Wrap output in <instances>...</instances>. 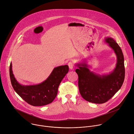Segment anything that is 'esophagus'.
<instances>
[{
  "mask_svg": "<svg viewBox=\"0 0 134 134\" xmlns=\"http://www.w3.org/2000/svg\"><path fill=\"white\" fill-rule=\"evenodd\" d=\"M68 66H69V69H71V70H72V69H73V67H74V64H73V63L71 62H69L68 64Z\"/></svg>",
  "mask_w": 134,
  "mask_h": 134,
  "instance_id": "1",
  "label": "esophagus"
}]
</instances>
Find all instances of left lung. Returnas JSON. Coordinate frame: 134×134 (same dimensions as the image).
I'll return each mask as SVG.
<instances>
[{
    "label": "left lung",
    "mask_w": 134,
    "mask_h": 134,
    "mask_svg": "<svg viewBox=\"0 0 134 134\" xmlns=\"http://www.w3.org/2000/svg\"><path fill=\"white\" fill-rule=\"evenodd\" d=\"M104 41L114 51L117 58L114 69L109 73L99 74L91 71L86 60L76 64L78 87L86 101L102 104L110 100L121 88L125 78L124 58L121 47L115 40L107 37Z\"/></svg>",
    "instance_id": "left-lung-1"
}]
</instances>
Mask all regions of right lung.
Masks as SVG:
<instances>
[{"label":"right lung","instance_id":"add662e5","mask_svg":"<svg viewBox=\"0 0 134 134\" xmlns=\"http://www.w3.org/2000/svg\"><path fill=\"white\" fill-rule=\"evenodd\" d=\"M10 65V80L16 93L28 104L35 106H43L52 103L57 96L58 87L63 79L68 73V65L55 67L42 82L34 85H23L15 79Z\"/></svg>","mask_w":134,"mask_h":134}]
</instances>
